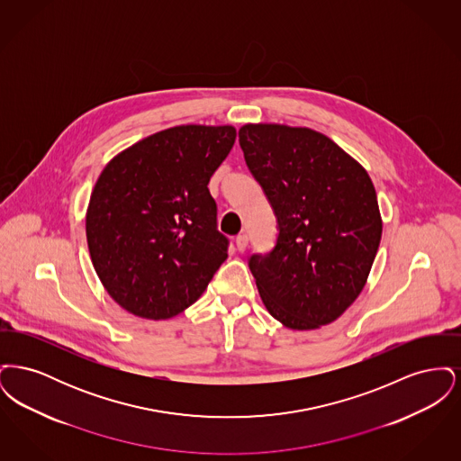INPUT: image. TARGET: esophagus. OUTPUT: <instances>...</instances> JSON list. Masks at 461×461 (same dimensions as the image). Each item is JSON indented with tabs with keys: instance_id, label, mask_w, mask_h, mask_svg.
Wrapping results in <instances>:
<instances>
[{
	"instance_id": "obj_1",
	"label": "esophagus",
	"mask_w": 461,
	"mask_h": 461,
	"mask_svg": "<svg viewBox=\"0 0 461 461\" xmlns=\"http://www.w3.org/2000/svg\"><path fill=\"white\" fill-rule=\"evenodd\" d=\"M235 243H237V249H239L240 252H243V250L247 249V245H249V237H247V233H240V235L237 237Z\"/></svg>"
}]
</instances>
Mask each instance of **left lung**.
Segmentation results:
<instances>
[{
  "label": "left lung",
  "instance_id": "1",
  "mask_svg": "<svg viewBox=\"0 0 461 461\" xmlns=\"http://www.w3.org/2000/svg\"><path fill=\"white\" fill-rule=\"evenodd\" d=\"M240 147L263 186L278 239L249 267L269 314L290 330L335 321L366 285L382 216L366 169L329 136L285 124H245Z\"/></svg>",
  "mask_w": 461,
  "mask_h": 461
}]
</instances>
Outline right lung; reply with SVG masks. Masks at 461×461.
Returning a JSON list of instances; mask_svg holds the SVG:
<instances>
[{
	"label": "right lung",
	"mask_w": 461,
	"mask_h": 461,
	"mask_svg": "<svg viewBox=\"0 0 461 461\" xmlns=\"http://www.w3.org/2000/svg\"><path fill=\"white\" fill-rule=\"evenodd\" d=\"M233 126L185 124L115 155L86 211L93 267L110 297L145 320L192 306L228 258L209 179L233 149Z\"/></svg>",
	"instance_id": "add662e5"
}]
</instances>
